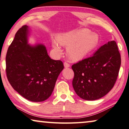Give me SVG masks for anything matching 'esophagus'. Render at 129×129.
<instances>
[{"instance_id":"obj_1","label":"esophagus","mask_w":129,"mask_h":129,"mask_svg":"<svg viewBox=\"0 0 129 129\" xmlns=\"http://www.w3.org/2000/svg\"><path fill=\"white\" fill-rule=\"evenodd\" d=\"M64 65L65 68H69V67H70V65L69 64L68 62H65L64 63Z\"/></svg>"}]
</instances>
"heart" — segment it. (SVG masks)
Segmentation results:
<instances>
[{"mask_svg":"<svg viewBox=\"0 0 129 129\" xmlns=\"http://www.w3.org/2000/svg\"><path fill=\"white\" fill-rule=\"evenodd\" d=\"M57 40L59 45L67 47V56L71 61H77L83 58L97 45L99 38L89 29L72 30L59 35ZM52 45L55 50L61 52V48L56 41Z\"/></svg>","mask_w":129,"mask_h":129,"instance_id":"obj_1","label":"heart"}]
</instances>
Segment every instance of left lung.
Listing matches in <instances>:
<instances>
[{
    "label": "left lung",
    "mask_w": 129,
    "mask_h": 129,
    "mask_svg": "<svg viewBox=\"0 0 129 129\" xmlns=\"http://www.w3.org/2000/svg\"><path fill=\"white\" fill-rule=\"evenodd\" d=\"M121 57L116 42H108L93 55L72 65V86L77 95L86 100H95L105 95L118 78Z\"/></svg>",
    "instance_id": "left-lung-1"
}]
</instances>
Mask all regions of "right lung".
<instances>
[{
    "instance_id": "1",
    "label": "right lung",
    "mask_w": 129,
    "mask_h": 129,
    "mask_svg": "<svg viewBox=\"0 0 129 129\" xmlns=\"http://www.w3.org/2000/svg\"><path fill=\"white\" fill-rule=\"evenodd\" d=\"M28 26L23 25L15 35L6 57L9 83L25 99L33 102L47 100L54 88L64 65L50 58L43 45L28 44Z\"/></svg>"
}]
</instances>
